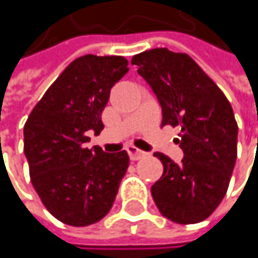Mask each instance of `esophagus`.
<instances>
[{"instance_id":"1","label":"esophagus","mask_w":258,"mask_h":258,"mask_svg":"<svg viewBox=\"0 0 258 258\" xmlns=\"http://www.w3.org/2000/svg\"><path fill=\"white\" fill-rule=\"evenodd\" d=\"M127 152H128L130 158H131L133 161H137V160H140V158H143V157L146 155L145 151H140L139 148H136V146H133V145H130L128 148H127Z\"/></svg>"}]
</instances>
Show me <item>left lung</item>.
<instances>
[{
	"label": "left lung",
	"instance_id": "8db88e82",
	"mask_svg": "<svg viewBox=\"0 0 258 258\" xmlns=\"http://www.w3.org/2000/svg\"><path fill=\"white\" fill-rule=\"evenodd\" d=\"M131 64L155 92L161 125L179 127V164L155 152L164 172L152 199L167 220L196 224L206 220L224 199L237 155V124L232 106L217 83L186 53L164 47L133 56Z\"/></svg>",
	"mask_w": 258,
	"mask_h": 258
}]
</instances>
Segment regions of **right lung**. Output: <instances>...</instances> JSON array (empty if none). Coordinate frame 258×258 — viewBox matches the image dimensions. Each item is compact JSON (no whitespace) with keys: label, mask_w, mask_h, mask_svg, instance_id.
<instances>
[{"label":"right lung","mask_w":258,"mask_h":258,"mask_svg":"<svg viewBox=\"0 0 258 258\" xmlns=\"http://www.w3.org/2000/svg\"><path fill=\"white\" fill-rule=\"evenodd\" d=\"M128 72L124 56L75 59L34 106L24 127L29 176L44 208L61 223L85 227L104 218L128 169L125 151L88 149L86 133L104 128L112 86Z\"/></svg>","instance_id":"add662e5"}]
</instances>
